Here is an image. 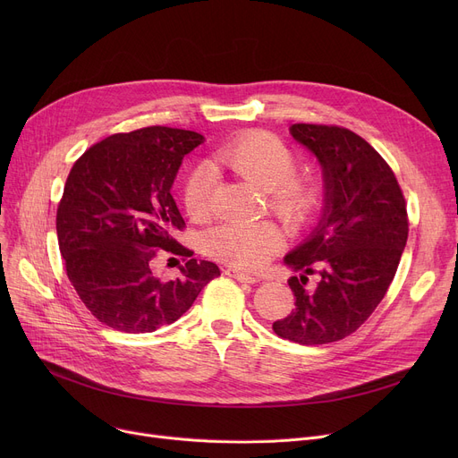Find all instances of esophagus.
<instances>
[{"label": "esophagus", "mask_w": 458, "mask_h": 458, "mask_svg": "<svg viewBox=\"0 0 458 458\" xmlns=\"http://www.w3.org/2000/svg\"><path fill=\"white\" fill-rule=\"evenodd\" d=\"M226 275L232 276V278H235V280H239V282H249V284H256V282H258V278H256L254 275H249V273H245V271H242V269L230 267V269L226 271Z\"/></svg>", "instance_id": "esophagus-1"}]
</instances>
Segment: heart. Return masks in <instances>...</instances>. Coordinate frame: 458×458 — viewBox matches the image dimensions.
I'll return each instance as SVG.
<instances>
[{
    "label": "heart",
    "mask_w": 458,
    "mask_h": 458,
    "mask_svg": "<svg viewBox=\"0 0 458 458\" xmlns=\"http://www.w3.org/2000/svg\"><path fill=\"white\" fill-rule=\"evenodd\" d=\"M216 163L239 178L266 191L269 209L282 221L301 225L318 202L316 180L293 171L297 157L287 144L267 131L235 137L215 154ZM215 174L208 165H197L183 183V206L192 221H208L213 213ZM284 233L267 221L225 223L206 235L209 256L233 267L258 271L284 249Z\"/></svg>",
    "instance_id": "b5f03b06"
}]
</instances>
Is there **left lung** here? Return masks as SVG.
<instances>
[{"mask_svg": "<svg viewBox=\"0 0 458 458\" xmlns=\"http://www.w3.org/2000/svg\"><path fill=\"white\" fill-rule=\"evenodd\" d=\"M290 131L323 166L325 209L319 226L284 258L302 275L287 280L295 310L273 330L301 345H323L356 332L386 295L408 237L406 202L390 165L354 131L325 124ZM318 267L320 282L308 288Z\"/></svg>", "mask_w": 458, "mask_h": 458, "instance_id": "left-lung-1", "label": "left lung"}]
</instances>
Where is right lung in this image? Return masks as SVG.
<instances>
[{
	"label": "right lung",
	"mask_w": 458,
	"mask_h": 458,
	"mask_svg": "<svg viewBox=\"0 0 458 458\" xmlns=\"http://www.w3.org/2000/svg\"><path fill=\"white\" fill-rule=\"evenodd\" d=\"M204 137L148 126L114 133L74 163L57 206V239L68 280L81 302L113 330L140 334L180 319L219 276L174 235L185 223L171 195L185 154ZM180 255L174 281L153 275L159 255Z\"/></svg>",
	"instance_id": "1"
}]
</instances>
